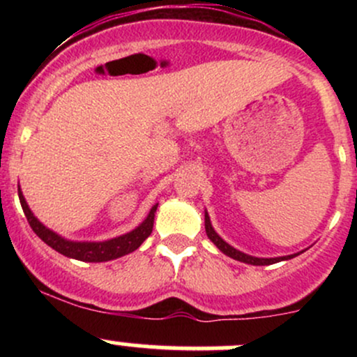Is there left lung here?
I'll list each match as a JSON object with an SVG mask.
<instances>
[{
	"label": "left lung",
	"mask_w": 357,
	"mask_h": 357,
	"mask_svg": "<svg viewBox=\"0 0 357 357\" xmlns=\"http://www.w3.org/2000/svg\"><path fill=\"white\" fill-rule=\"evenodd\" d=\"M204 228H206L208 238H210L213 243H215L216 247H218L221 252L225 253V255L231 257L233 260L243 261V264H250V265H272V264H277V261H280V260H289V258H294V257L298 255V253H296V255L277 257V258H257V257H250V255H247V253H241L236 248L230 247V245H228L227 241L221 240L220 236H218V233L213 230L211 221H210V216H208V213H204Z\"/></svg>",
	"instance_id": "8db88e82"
}]
</instances>
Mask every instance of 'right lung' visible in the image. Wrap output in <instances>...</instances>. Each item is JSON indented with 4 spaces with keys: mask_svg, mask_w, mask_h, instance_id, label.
<instances>
[{
    "mask_svg": "<svg viewBox=\"0 0 357 357\" xmlns=\"http://www.w3.org/2000/svg\"><path fill=\"white\" fill-rule=\"evenodd\" d=\"M18 196H20V203H22L23 213L24 216H26L28 223H30L31 230H33L36 235H38L40 238L48 245V247L56 250V252L61 253V255L75 258V260H82V261H107L122 255H127V253L137 250L141 247L142 241H144L147 236L151 235V231H153L154 213L158 210V204H154V206L151 208L147 218L139 225L136 230H132L130 233H126V235L117 236V238H112L107 241H99V243H93L92 241V243H89V241L65 240L56 235V233L48 230L47 227H43V225L35 218L33 213L30 211V208H28V204L24 202L22 191L20 190H18Z\"/></svg>",
    "mask_w": 357,
    "mask_h": 357,
    "instance_id": "add662e5",
    "label": "right lung"
}]
</instances>
